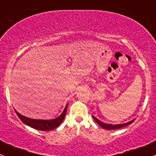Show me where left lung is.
Listing matches in <instances>:
<instances>
[{
    "label": "left lung",
    "mask_w": 156,
    "mask_h": 156,
    "mask_svg": "<svg viewBox=\"0 0 156 156\" xmlns=\"http://www.w3.org/2000/svg\"><path fill=\"white\" fill-rule=\"evenodd\" d=\"M93 119H94L95 121H96V122H97V123L102 127V128L105 129H118L122 128V127H125V126H126L129 125V124L133 123V122L135 121V119H133L132 121L128 122H126V123L117 124V125H112V124H106V123H104V122H103L99 121L98 119H96V117H94L93 115Z\"/></svg>",
    "instance_id": "1"
}]
</instances>
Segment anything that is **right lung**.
<instances>
[{
	"mask_svg": "<svg viewBox=\"0 0 156 156\" xmlns=\"http://www.w3.org/2000/svg\"><path fill=\"white\" fill-rule=\"evenodd\" d=\"M67 106L68 104L66 105L64 110L63 111V112H62V114L60 116L51 120L34 119H30L26 116H23V115H22L21 114L19 113L16 110L15 112L17 113V116L20 118V119L23 122V123L29 126L31 128L41 130V131H50V130H53L57 128V127H58L61 124L62 122L63 121V119L65 118V115H66Z\"/></svg>",
	"mask_w": 156,
	"mask_h": 156,
	"instance_id": "1",
	"label": "right lung"
}]
</instances>
